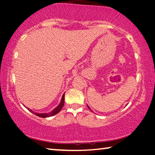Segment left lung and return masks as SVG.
<instances>
[{
	"instance_id": "left-lung-1",
	"label": "left lung",
	"mask_w": 155,
	"mask_h": 155,
	"mask_svg": "<svg viewBox=\"0 0 155 155\" xmlns=\"http://www.w3.org/2000/svg\"><path fill=\"white\" fill-rule=\"evenodd\" d=\"M88 108H89V109H90V107H88Z\"/></svg>"
}]
</instances>
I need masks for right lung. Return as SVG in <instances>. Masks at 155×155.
<instances>
[{
	"instance_id": "right-lung-1",
	"label": "right lung",
	"mask_w": 155,
	"mask_h": 155,
	"mask_svg": "<svg viewBox=\"0 0 155 155\" xmlns=\"http://www.w3.org/2000/svg\"><path fill=\"white\" fill-rule=\"evenodd\" d=\"M64 96H65V94H64V95L62 96V98H61V101L60 104H59L58 106H57L55 109H54L53 111H51V113H48V114H36V113H34L33 111H31V109H28L29 111L33 113V114H35L36 115H38L39 117H48L50 116H52V115H54L57 114H58V113L61 111V109L63 108V107L64 105Z\"/></svg>"
}]
</instances>
